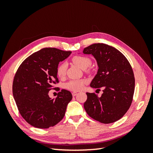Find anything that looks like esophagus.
I'll list each match as a JSON object with an SVG mask.
<instances>
[{"mask_svg":"<svg viewBox=\"0 0 153 153\" xmlns=\"http://www.w3.org/2000/svg\"><path fill=\"white\" fill-rule=\"evenodd\" d=\"M76 94H77V92H72V95H73V96H75Z\"/></svg>","mask_w":153,"mask_h":153,"instance_id":"obj_1","label":"esophagus"}]
</instances>
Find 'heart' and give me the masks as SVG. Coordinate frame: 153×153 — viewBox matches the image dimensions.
<instances>
[{"instance_id": "obj_1", "label": "heart", "mask_w": 153, "mask_h": 153, "mask_svg": "<svg viewBox=\"0 0 153 153\" xmlns=\"http://www.w3.org/2000/svg\"><path fill=\"white\" fill-rule=\"evenodd\" d=\"M72 62L82 69H86L91 64L90 58L83 55H75L72 58ZM66 64L62 62L60 64L57 68V75L59 78H62L66 73ZM87 84L86 80H72L67 82L65 87L67 89L72 91H79L82 90Z\"/></svg>"}]
</instances>
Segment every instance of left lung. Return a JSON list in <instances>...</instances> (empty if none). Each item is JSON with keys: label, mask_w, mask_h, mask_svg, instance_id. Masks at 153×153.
I'll use <instances>...</instances> for the list:
<instances>
[{"label": "left lung", "mask_w": 153, "mask_h": 153, "mask_svg": "<svg viewBox=\"0 0 153 153\" xmlns=\"http://www.w3.org/2000/svg\"><path fill=\"white\" fill-rule=\"evenodd\" d=\"M85 54H92L98 66L91 87L103 88V93L87 92L84 106L87 114L97 121L109 124L122 118L130 107L135 91V77L126 57L118 50L103 43L85 48Z\"/></svg>", "instance_id": "1"}]
</instances>
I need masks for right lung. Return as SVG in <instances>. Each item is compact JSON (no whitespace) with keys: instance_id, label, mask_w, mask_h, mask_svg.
Returning a JSON list of instances; mask_svg holds the SVG:
<instances>
[{"instance_id":"add662e5","label":"right lung","mask_w":153,"mask_h":153,"mask_svg":"<svg viewBox=\"0 0 153 153\" xmlns=\"http://www.w3.org/2000/svg\"><path fill=\"white\" fill-rule=\"evenodd\" d=\"M71 53L55 48H45L25 59L17 69L13 82V94L20 114L31 126L46 129L64 117L72 100L69 91L62 89L55 100L48 92L59 83V63Z\"/></svg>"}]
</instances>
